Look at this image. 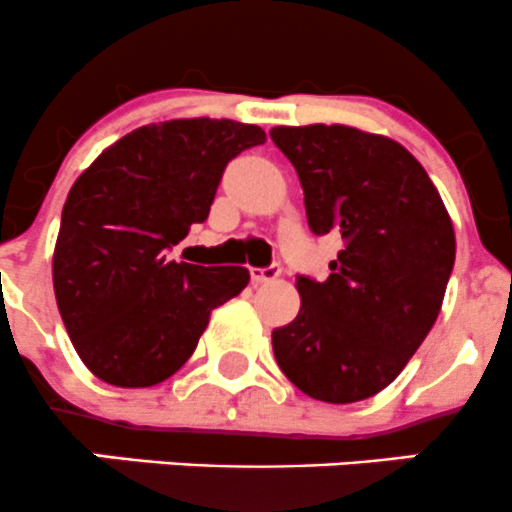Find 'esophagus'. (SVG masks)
<instances>
[{
  "label": "esophagus",
  "mask_w": 512,
  "mask_h": 512,
  "mask_svg": "<svg viewBox=\"0 0 512 512\" xmlns=\"http://www.w3.org/2000/svg\"><path fill=\"white\" fill-rule=\"evenodd\" d=\"M250 274H252V282L255 284H265V282H274V279L282 274V267L274 262V265H267V267H252Z\"/></svg>",
  "instance_id": "obj_1"
}]
</instances>
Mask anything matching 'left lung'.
<instances>
[{"instance_id":"obj_1","label":"left lung","mask_w":512,"mask_h":512,"mask_svg":"<svg viewBox=\"0 0 512 512\" xmlns=\"http://www.w3.org/2000/svg\"><path fill=\"white\" fill-rule=\"evenodd\" d=\"M304 188L311 233H338L328 279L297 277L301 309L274 328L282 373L331 405L387 387L437 321L456 238L424 166L395 139L346 125L274 127Z\"/></svg>"}]
</instances>
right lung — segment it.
<instances>
[{"label":"right lung","mask_w":512,"mask_h":512,"mask_svg":"<svg viewBox=\"0 0 512 512\" xmlns=\"http://www.w3.org/2000/svg\"><path fill=\"white\" fill-rule=\"evenodd\" d=\"M265 139L233 120H169L125 134L78 176L53 250V292L95 378L164 383L196 351L215 306L247 287L245 267L174 262L166 250L208 218L228 161Z\"/></svg>","instance_id":"obj_1"}]
</instances>
